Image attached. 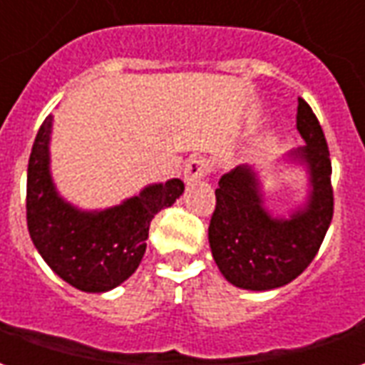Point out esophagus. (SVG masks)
Segmentation results:
<instances>
[{
	"label": "esophagus",
	"instance_id": "obj_1",
	"mask_svg": "<svg viewBox=\"0 0 365 365\" xmlns=\"http://www.w3.org/2000/svg\"><path fill=\"white\" fill-rule=\"evenodd\" d=\"M209 172H211V164H209V160L195 158V160H191L190 164L185 166V170H183V180H185L187 185H191V183H197L201 178H205Z\"/></svg>",
	"mask_w": 365,
	"mask_h": 365
}]
</instances>
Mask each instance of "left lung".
<instances>
[{
    "label": "left lung",
    "instance_id": "8db88e82",
    "mask_svg": "<svg viewBox=\"0 0 365 365\" xmlns=\"http://www.w3.org/2000/svg\"><path fill=\"white\" fill-rule=\"evenodd\" d=\"M297 130L305 146L289 150L275 164L305 175L301 201L285 215L266 207L262 174L238 164L221 175L217 207L209 225L215 264L235 287L269 291L293 282L313 262L332 221L329 146L313 109L299 97Z\"/></svg>",
    "mask_w": 365,
    "mask_h": 365
}]
</instances>
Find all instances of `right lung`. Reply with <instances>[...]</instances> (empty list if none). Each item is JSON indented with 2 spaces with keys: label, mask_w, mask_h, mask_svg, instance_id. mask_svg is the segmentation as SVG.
<instances>
[{
  "label": "right lung",
  "mask_w": 365,
  "mask_h": 365,
  "mask_svg": "<svg viewBox=\"0 0 365 365\" xmlns=\"http://www.w3.org/2000/svg\"><path fill=\"white\" fill-rule=\"evenodd\" d=\"M52 115L31 150L27 225L33 245L54 274L86 293H105L135 274L154 215L174 205L185 190L180 178L148 183L105 209H82L56 187L51 168Z\"/></svg>",
  "instance_id": "add662e5"
}]
</instances>
